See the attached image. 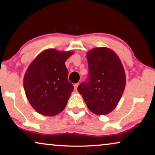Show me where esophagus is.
<instances>
[{
  "mask_svg": "<svg viewBox=\"0 0 155 155\" xmlns=\"http://www.w3.org/2000/svg\"><path fill=\"white\" fill-rule=\"evenodd\" d=\"M78 85H79V83H75V84H74V88H75V91H77Z\"/></svg>",
  "mask_w": 155,
  "mask_h": 155,
  "instance_id": "34e87169",
  "label": "esophagus"
}]
</instances>
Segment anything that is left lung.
Segmentation results:
<instances>
[{"mask_svg": "<svg viewBox=\"0 0 155 155\" xmlns=\"http://www.w3.org/2000/svg\"><path fill=\"white\" fill-rule=\"evenodd\" d=\"M87 57L88 76L78 90L92 113L106 115L115 109L124 93V67L117 55L108 48H94Z\"/></svg>", "mask_w": 155, "mask_h": 155, "instance_id": "8db88e82", "label": "left lung"}]
</instances>
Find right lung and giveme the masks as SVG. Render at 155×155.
I'll list each match as a JSON object with an SVG mask.
<instances>
[{
	"label": "right lung",
	"mask_w": 155,
	"mask_h": 155,
	"mask_svg": "<svg viewBox=\"0 0 155 155\" xmlns=\"http://www.w3.org/2000/svg\"><path fill=\"white\" fill-rule=\"evenodd\" d=\"M72 52L48 49L32 61L24 77L27 99L38 113L52 116L65 109L74 90L65 62Z\"/></svg>",
	"instance_id": "1"
}]
</instances>
